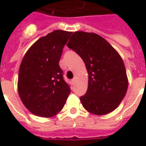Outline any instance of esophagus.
Returning <instances> with one entry per match:
<instances>
[{
	"instance_id": "1",
	"label": "esophagus",
	"mask_w": 146,
	"mask_h": 146,
	"mask_svg": "<svg viewBox=\"0 0 146 146\" xmlns=\"http://www.w3.org/2000/svg\"><path fill=\"white\" fill-rule=\"evenodd\" d=\"M75 81H76L75 78H73V80H71V82H72V83H73V84H74V83H75Z\"/></svg>"
}]
</instances>
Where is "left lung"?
Here are the masks:
<instances>
[{
  "mask_svg": "<svg viewBox=\"0 0 146 146\" xmlns=\"http://www.w3.org/2000/svg\"><path fill=\"white\" fill-rule=\"evenodd\" d=\"M67 47L83 60L89 74L86 93L80 97L86 110L104 115L115 110L127 93L124 64L117 50L96 33L76 32Z\"/></svg>",
  "mask_w": 146,
  "mask_h": 146,
  "instance_id": "8db88e82",
  "label": "left lung"
}]
</instances>
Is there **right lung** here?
<instances>
[{"instance_id": "1", "label": "right lung", "mask_w": 146, "mask_h": 146, "mask_svg": "<svg viewBox=\"0 0 146 146\" xmlns=\"http://www.w3.org/2000/svg\"><path fill=\"white\" fill-rule=\"evenodd\" d=\"M71 32L55 30L40 38L27 50L18 76V93L35 115L50 117L64 108L70 88L59 66L63 48Z\"/></svg>"}]
</instances>
